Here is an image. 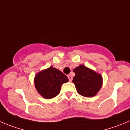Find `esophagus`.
<instances>
[{"mask_svg": "<svg viewBox=\"0 0 130 130\" xmlns=\"http://www.w3.org/2000/svg\"><path fill=\"white\" fill-rule=\"evenodd\" d=\"M68 79H69V80H70V82L72 81L73 78H72V76H71V75H68Z\"/></svg>", "mask_w": 130, "mask_h": 130, "instance_id": "1", "label": "esophagus"}]
</instances>
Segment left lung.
Listing matches in <instances>:
<instances>
[{
	"instance_id": "1",
	"label": "left lung",
	"mask_w": 130,
	"mask_h": 130,
	"mask_svg": "<svg viewBox=\"0 0 130 130\" xmlns=\"http://www.w3.org/2000/svg\"><path fill=\"white\" fill-rule=\"evenodd\" d=\"M75 76L73 78L77 92L84 97H93L102 86L103 78L100 74L84 65L73 70Z\"/></svg>"
}]
</instances>
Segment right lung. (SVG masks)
Masks as SVG:
<instances>
[{"label": "right lung", "mask_w": 130, "mask_h": 130, "mask_svg": "<svg viewBox=\"0 0 130 130\" xmlns=\"http://www.w3.org/2000/svg\"><path fill=\"white\" fill-rule=\"evenodd\" d=\"M68 81V77L62 72L52 66L39 71L34 78L36 89L45 99L57 96L60 93L62 84Z\"/></svg>", "instance_id": "add662e5"}]
</instances>
